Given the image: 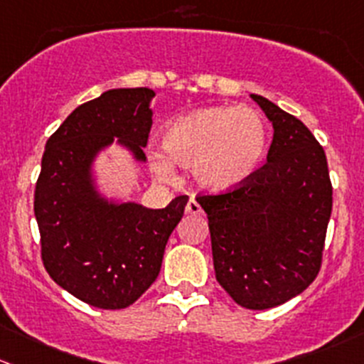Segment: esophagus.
I'll return each instance as SVG.
<instances>
[{
	"label": "esophagus",
	"instance_id": "esophagus-1",
	"mask_svg": "<svg viewBox=\"0 0 364 364\" xmlns=\"http://www.w3.org/2000/svg\"><path fill=\"white\" fill-rule=\"evenodd\" d=\"M202 207H200V203L196 202V200H189L188 205H186V214H195V216H198V214H202Z\"/></svg>",
	"mask_w": 364,
	"mask_h": 364
}]
</instances>
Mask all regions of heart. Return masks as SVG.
<instances>
[{"mask_svg":"<svg viewBox=\"0 0 364 364\" xmlns=\"http://www.w3.org/2000/svg\"><path fill=\"white\" fill-rule=\"evenodd\" d=\"M162 151H151L150 166L169 178L173 164L191 166L196 184L228 191L261 169L268 151V127L250 107L209 105L169 121L162 130Z\"/></svg>","mask_w":364,"mask_h":364,"instance_id":"obj_1","label":"heart"}]
</instances>
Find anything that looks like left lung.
<instances>
[{"instance_id": "left-lung-1", "label": "left lung", "mask_w": 364, "mask_h": 364, "mask_svg": "<svg viewBox=\"0 0 364 364\" xmlns=\"http://www.w3.org/2000/svg\"><path fill=\"white\" fill-rule=\"evenodd\" d=\"M273 127L266 164L240 189L198 196L216 280L247 309H269L316 279L332 210L327 159L309 128L259 95Z\"/></svg>"}]
</instances>
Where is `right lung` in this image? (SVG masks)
Wrapping results in <instances>:
<instances>
[{"mask_svg":"<svg viewBox=\"0 0 364 364\" xmlns=\"http://www.w3.org/2000/svg\"><path fill=\"white\" fill-rule=\"evenodd\" d=\"M154 96L148 87L102 92L65 117L43 155L33 210L44 268L100 309H124L154 284L189 200L176 196L164 209H148L100 191L95 162L109 146L146 162Z\"/></svg>","mask_w":364,"mask_h":364,"instance_id":"obj_1","label":"right lung"}]
</instances>
